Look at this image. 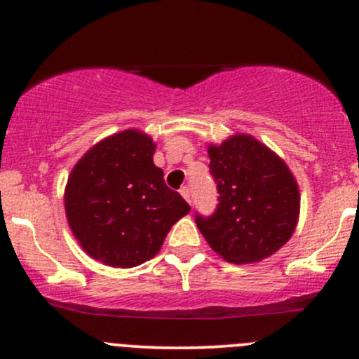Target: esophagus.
<instances>
[{"mask_svg":"<svg viewBox=\"0 0 359 359\" xmlns=\"http://www.w3.org/2000/svg\"><path fill=\"white\" fill-rule=\"evenodd\" d=\"M180 196H182V197H184V199H185V201H187V203H189V204H191V203H192V197H191V191H189V187H182V189H180Z\"/></svg>","mask_w":359,"mask_h":359,"instance_id":"esophagus-1","label":"esophagus"}]
</instances>
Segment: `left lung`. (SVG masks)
<instances>
[{
	"instance_id": "8db88e82",
	"label": "left lung",
	"mask_w": 359,
	"mask_h": 359,
	"mask_svg": "<svg viewBox=\"0 0 359 359\" xmlns=\"http://www.w3.org/2000/svg\"><path fill=\"white\" fill-rule=\"evenodd\" d=\"M219 204L209 217L196 216L209 246L229 263L271 257L299 222L300 192L290 168L265 143L246 133L208 145Z\"/></svg>"
}]
</instances>
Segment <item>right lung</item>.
<instances>
[{
    "label": "right lung",
    "mask_w": 359,
    "mask_h": 359,
    "mask_svg": "<svg viewBox=\"0 0 359 359\" xmlns=\"http://www.w3.org/2000/svg\"><path fill=\"white\" fill-rule=\"evenodd\" d=\"M155 142L142 130L119 131L90 147L69 174L65 217L81 248L114 269L154 258L191 211L154 163Z\"/></svg>",
    "instance_id": "obj_1"
}]
</instances>
